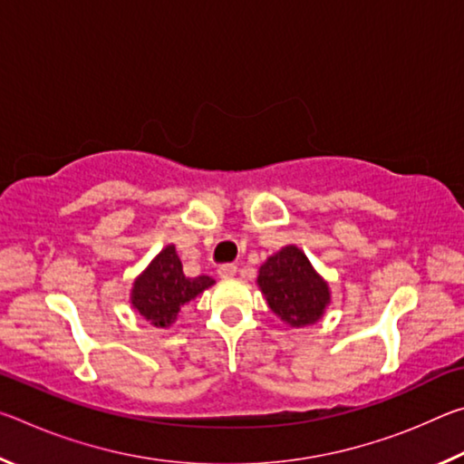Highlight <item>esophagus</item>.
Returning <instances> with one entry per match:
<instances>
[{
	"instance_id": "esophagus-1",
	"label": "esophagus",
	"mask_w": 464,
	"mask_h": 464,
	"mask_svg": "<svg viewBox=\"0 0 464 464\" xmlns=\"http://www.w3.org/2000/svg\"><path fill=\"white\" fill-rule=\"evenodd\" d=\"M235 274H237V266L235 264H225L218 268V276L221 278H231V276H235Z\"/></svg>"
}]
</instances>
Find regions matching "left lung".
I'll use <instances>...</instances> for the list:
<instances>
[{"instance_id": "left-lung-1", "label": "left lung", "mask_w": 464, "mask_h": 464, "mask_svg": "<svg viewBox=\"0 0 464 464\" xmlns=\"http://www.w3.org/2000/svg\"><path fill=\"white\" fill-rule=\"evenodd\" d=\"M257 286L268 307L290 327L317 324L332 303L327 282L296 246L282 247L260 266Z\"/></svg>"}]
</instances>
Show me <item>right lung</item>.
I'll use <instances>...</instances> for the list:
<instances>
[{
    "mask_svg": "<svg viewBox=\"0 0 464 464\" xmlns=\"http://www.w3.org/2000/svg\"><path fill=\"white\" fill-rule=\"evenodd\" d=\"M210 276L188 278L174 246L163 247L135 280L130 290V303L155 327H169L178 319L179 309L192 298L213 286Z\"/></svg>",
    "mask_w": 464,
    "mask_h": 464,
    "instance_id": "right-lung-1",
    "label": "right lung"
}]
</instances>
